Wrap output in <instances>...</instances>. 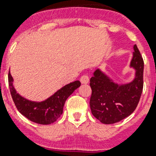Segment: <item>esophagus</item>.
I'll return each mask as SVG.
<instances>
[{
  "label": "esophagus",
  "instance_id": "34e87169",
  "mask_svg": "<svg viewBox=\"0 0 156 156\" xmlns=\"http://www.w3.org/2000/svg\"><path fill=\"white\" fill-rule=\"evenodd\" d=\"M80 81H81L82 83H83V84H87L88 82H89V77H88V75H83L80 78Z\"/></svg>",
  "mask_w": 156,
  "mask_h": 156
}]
</instances>
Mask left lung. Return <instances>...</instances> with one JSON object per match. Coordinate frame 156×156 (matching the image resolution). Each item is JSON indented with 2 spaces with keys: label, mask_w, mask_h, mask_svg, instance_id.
<instances>
[{
  "label": "left lung",
  "mask_w": 156,
  "mask_h": 156,
  "mask_svg": "<svg viewBox=\"0 0 156 156\" xmlns=\"http://www.w3.org/2000/svg\"><path fill=\"white\" fill-rule=\"evenodd\" d=\"M134 50L130 66L136 73L130 83L116 84L98 69L90 78L92 114L103 124H115L124 119L135 110L140 102L144 85V60L136 45Z\"/></svg>",
  "instance_id": "left-lung-1"
}]
</instances>
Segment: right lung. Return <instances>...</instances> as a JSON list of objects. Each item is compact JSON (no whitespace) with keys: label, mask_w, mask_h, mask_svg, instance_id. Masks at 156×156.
Masks as SVG:
<instances>
[{"label":"right lung","mask_w":156,"mask_h":156,"mask_svg":"<svg viewBox=\"0 0 156 156\" xmlns=\"http://www.w3.org/2000/svg\"><path fill=\"white\" fill-rule=\"evenodd\" d=\"M12 77L8 73V83L12 99L18 111L29 120L40 124H50L57 121L63 111L67 98L80 87L81 83L74 81L62 87L47 100L40 103L29 101L16 93L12 84Z\"/></svg>","instance_id":"right-lung-1"}]
</instances>
